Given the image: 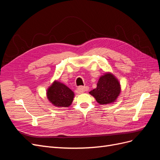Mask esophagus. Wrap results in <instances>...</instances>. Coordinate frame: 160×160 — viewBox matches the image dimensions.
Masks as SVG:
<instances>
[{
    "mask_svg": "<svg viewBox=\"0 0 160 160\" xmlns=\"http://www.w3.org/2000/svg\"><path fill=\"white\" fill-rule=\"evenodd\" d=\"M88 89H89V88L87 86H80V87L78 88V91H79L80 92H86V91L88 90Z\"/></svg>",
    "mask_w": 160,
    "mask_h": 160,
    "instance_id": "esophagus-1",
    "label": "esophagus"
}]
</instances>
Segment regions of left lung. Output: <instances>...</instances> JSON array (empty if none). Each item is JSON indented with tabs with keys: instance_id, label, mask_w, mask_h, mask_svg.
I'll return each mask as SVG.
<instances>
[{
	"instance_id": "left-lung-1",
	"label": "left lung",
	"mask_w": 160,
	"mask_h": 160,
	"mask_svg": "<svg viewBox=\"0 0 160 160\" xmlns=\"http://www.w3.org/2000/svg\"><path fill=\"white\" fill-rule=\"evenodd\" d=\"M120 92L119 82L112 74L107 73L100 77L97 87L89 93L100 104H108L115 101Z\"/></svg>"
}]
</instances>
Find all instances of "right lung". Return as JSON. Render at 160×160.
<instances>
[{"mask_svg": "<svg viewBox=\"0 0 160 160\" xmlns=\"http://www.w3.org/2000/svg\"><path fill=\"white\" fill-rule=\"evenodd\" d=\"M48 100L56 106L68 107L74 98V92L59 82H54L47 92Z\"/></svg>", "mask_w": 160, "mask_h": 160, "instance_id": "obj_1", "label": "right lung"}]
</instances>
